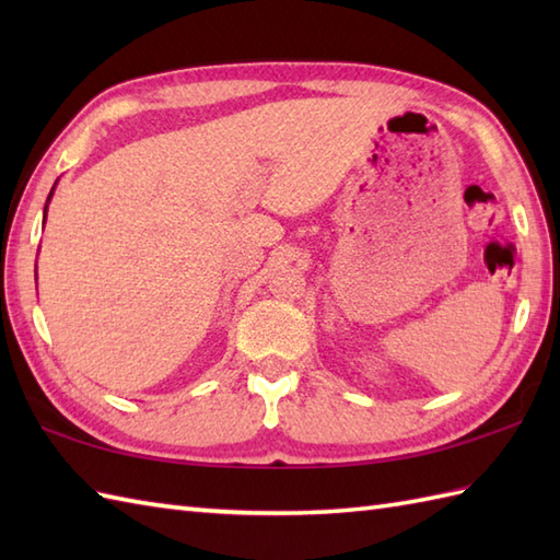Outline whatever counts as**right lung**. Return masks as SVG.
Listing matches in <instances>:
<instances>
[{"label":"right lung","instance_id":"right-lung-1","mask_svg":"<svg viewBox=\"0 0 560 560\" xmlns=\"http://www.w3.org/2000/svg\"><path fill=\"white\" fill-rule=\"evenodd\" d=\"M55 189V187H52ZM50 197H52V192H50ZM50 197H47V201H50ZM45 213H47V205H45ZM45 223V221H43Z\"/></svg>","mask_w":560,"mask_h":560}]
</instances>
